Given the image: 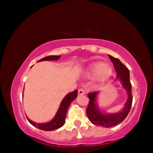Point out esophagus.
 Masks as SVG:
<instances>
[{
  "label": "esophagus",
  "instance_id": "esophagus-1",
  "mask_svg": "<svg viewBox=\"0 0 153 153\" xmlns=\"http://www.w3.org/2000/svg\"><path fill=\"white\" fill-rule=\"evenodd\" d=\"M84 94H85V92H84V90L82 89V88H80V89L78 90V94L79 95H84Z\"/></svg>",
  "mask_w": 153,
  "mask_h": 153
}]
</instances>
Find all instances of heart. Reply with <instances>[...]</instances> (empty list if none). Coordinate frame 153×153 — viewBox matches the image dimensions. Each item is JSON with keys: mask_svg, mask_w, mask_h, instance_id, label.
I'll return each instance as SVG.
<instances>
[{"mask_svg": "<svg viewBox=\"0 0 153 153\" xmlns=\"http://www.w3.org/2000/svg\"><path fill=\"white\" fill-rule=\"evenodd\" d=\"M113 68L110 65L103 62H96L88 67L86 75L88 77L94 76L96 81L102 83L107 81L112 76Z\"/></svg>", "mask_w": 153, "mask_h": 153, "instance_id": "b5f03b06", "label": "heart"}]
</instances>
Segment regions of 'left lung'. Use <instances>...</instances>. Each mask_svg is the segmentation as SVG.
<instances>
[{"label": "left lung", "mask_w": 153, "mask_h": 153, "mask_svg": "<svg viewBox=\"0 0 153 153\" xmlns=\"http://www.w3.org/2000/svg\"><path fill=\"white\" fill-rule=\"evenodd\" d=\"M112 61L115 71L117 72L116 79L121 82V85L128 94V99L124 105V107L120 112L115 113H107L102 112L98 107L97 102V96L99 92H90L88 94L90 98L88 105L86 109V114L89 120L92 123L97 126H101L105 128H111L120 124L125 120L130 111L132 95H131V84L129 80V71L118 59L111 55H108Z\"/></svg>", "instance_id": "left-lung-1"}]
</instances>
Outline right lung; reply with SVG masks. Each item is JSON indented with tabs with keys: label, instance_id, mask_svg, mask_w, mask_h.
<instances>
[{
	"label": "right lung",
	"instance_id": "add662e5",
	"mask_svg": "<svg viewBox=\"0 0 153 153\" xmlns=\"http://www.w3.org/2000/svg\"><path fill=\"white\" fill-rule=\"evenodd\" d=\"M61 56H54L51 55L46 56V57L43 58L40 60L38 61V62L43 61H56L59 60L60 59ZM77 96V90H76L74 92L69 93L67 94L64 98L62 100L61 102V105L59 106V108L56 112V115H55L52 120L46 123H36L33 122L32 120H30V119L27 117V120L29 122L32 124V126L36 128L42 129V130L45 131H53L54 129H56L58 128H60L61 127L63 126L65 123V120L67 110L69 105L71 103V102L76 99Z\"/></svg>",
	"mask_w": 153,
	"mask_h": 153
}]
</instances>
